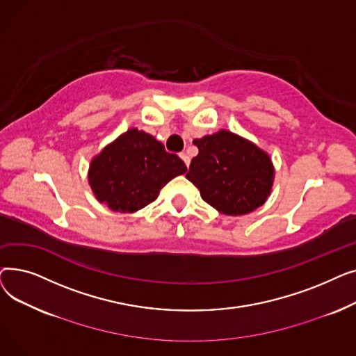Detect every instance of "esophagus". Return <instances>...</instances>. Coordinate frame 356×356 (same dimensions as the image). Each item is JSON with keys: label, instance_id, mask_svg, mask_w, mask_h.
<instances>
[{"label": "esophagus", "instance_id": "1", "mask_svg": "<svg viewBox=\"0 0 356 356\" xmlns=\"http://www.w3.org/2000/svg\"><path fill=\"white\" fill-rule=\"evenodd\" d=\"M179 156H180V159L184 161L186 167H189V164H191V160H189V157H188V156H186V153H180Z\"/></svg>", "mask_w": 356, "mask_h": 356}]
</instances>
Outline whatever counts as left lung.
<instances>
[{"label": "left lung", "instance_id": "8db88e82", "mask_svg": "<svg viewBox=\"0 0 356 356\" xmlns=\"http://www.w3.org/2000/svg\"><path fill=\"white\" fill-rule=\"evenodd\" d=\"M199 154L192 159L191 180L202 199L219 213L239 216L263 207L274 183L268 153L228 129L193 140Z\"/></svg>", "mask_w": 356, "mask_h": 356}]
</instances>
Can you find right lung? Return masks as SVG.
Returning a JSON list of instances; mask_svg holds the SVG:
<instances>
[{
	"label": "right lung",
	"mask_w": 356,
	"mask_h": 356,
	"mask_svg": "<svg viewBox=\"0 0 356 356\" xmlns=\"http://www.w3.org/2000/svg\"><path fill=\"white\" fill-rule=\"evenodd\" d=\"M188 167L152 134L129 128L90 160L88 181L99 203L133 213L157 199L160 189Z\"/></svg>",
	"instance_id": "1"
}]
</instances>
